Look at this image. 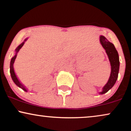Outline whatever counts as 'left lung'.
<instances>
[{"label": "left lung", "mask_w": 131, "mask_h": 131, "mask_svg": "<svg viewBox=\"0 0 131 131\" xmlns=\"http://www.w3.org/2000/svg\"><path fill=\"white\" fill-rule=\"evenodd\" d=\"M100 40L102 46L107 55L111 66V72L109 79L106 84L103 86L102 91L99 93L100 94H103L111 90L116 83L119 72V61L118 53L113 44L108 41L107 39L102 35L100 36Z\"/></svg>", "instance_id": "8db88e82"}]
</instances>
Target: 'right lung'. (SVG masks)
<instances>
[{
	"label": "right lung",
	"instance_id": "obj_1",
	"mask_svg": "<svg viewBox=\"0 0 131 131\" xmlns=\"http://www.w3.org/2000/svg\"><path fill=\"white\" fill-rule=\"evenodd\" d=\"M27 39H28V38H27L26 39H25L24 41L22 42L20 45H19L16 48V49H15V56L13 57L12 58V60H11V61H10V74H11V77H12V80L13 81V82H15V83L16 85L17 86H19V87L20 88V89H23L24 91H26V92L27 91V90L26 89V87L24 85L23 83L20 82L19 81V80L18 79V78H17L16 75L15 70H14L13 64H14V63H15V59H16V58L17 54H18V52L19 51L20 48L23 46V45H24L25 42L27 40Z\"/></svg>",
	"mask_w": 131,
	"mask_h": 131
}]
</instances>
